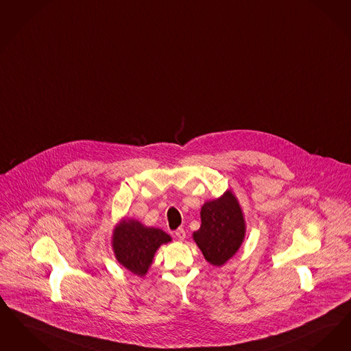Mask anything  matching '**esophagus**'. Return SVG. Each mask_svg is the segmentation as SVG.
Here are the masks:
<instances>
[{
  "label": "esophagus",
  "mask_w": 351,
  "mask_h": 351,
  "mask_svg": "<svg viewBox=\"0 0 351 351\" xmlns=\"http://www.w3.org/2000/svg\"><path fill=\"white\" fill-rule=\"evenodd\" d=\"M175 235H176V238L179 239V240H184V239H185V231H184V228H178V230L175 231Z\"/></svg>",
  "instance_id": "1"
}]
</instances>
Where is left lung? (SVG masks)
I'll return each instance as SVG.
<instances>
[{
  "label": "left lung",
  "instance_id": "obj_1",
  "mask_svg": "<svg viewBox=\"0 0 351 351\" xmlns=\"http://www.w3.org/2000/svg\"><path fill=\"white\" fill-rule=\"evenodd\" d=\"M245 235V221L231 191L201 208V227L193 232L198 248L211 265L222 267L238 252Z\"/></svg>",
  "mask_w": 351,
  "mask_h": 351
}]
</instances>
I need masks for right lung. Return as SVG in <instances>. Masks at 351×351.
<instances>
[{
  "instance_id": "right-lung-1",
  "label": "right lung",
  "mask_w": 351,
  "mask_h": 351,
  "mask_svg": "<svg viewBox=\"0 0 351 351\" xmlns=\"http://www.w3.org/2000/svg\"><path fill=\"white\" fill-rule=\"evenodd\" d=\"M169 241L171 237L160 228L146 227L134 219H123L113 230L116 260L140 277L147 273L156 250Z\"/></svg>"
}]
</instances>
